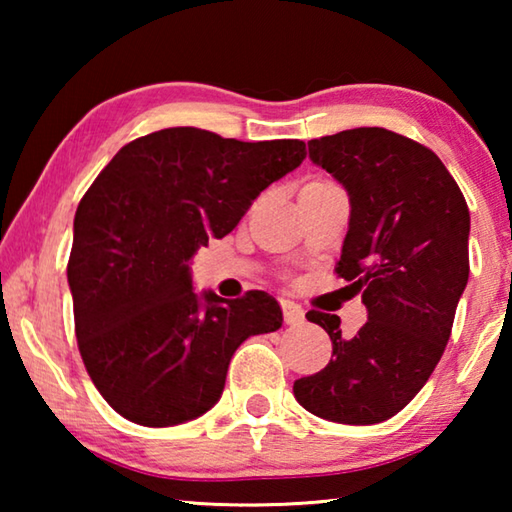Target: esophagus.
Masks as SVG:
<instances>
[{
  "instance_id": "esophagus-1",
  "label": "esophagus",
  "mask_w": 512,
  "mask_h": 512,
  "mask_svg": "<svg viewBox=\"0 0 512 512\" xmlns=\"http://www.w3.org/2000/svg\"><path fill=\"white\" fill-rule=\"evenodd\" d=\"M282 311H284V323L289 325H298L305 320V309L293 300H282Z\"/></svg>"
}]
</instances>
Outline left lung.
Wrapping results in <instances>:
<instances>
[{
	"instance_id": "8db88e82",
	"label": "left lung",
	"mask_w": 512,
	"mask_h": 512,
	"mask_svg": "<svg viewBox=\"0 0 512 512\" xmlns=\"http://www.w3.org/2000/svg\"><path fill=\"white\" fill-rule=\"evenodd\" d=\"M309 158L350 196L336 273L361 291L368 323L343 336L339 316L311 309L307 320L329 334L332 359L296 379L293 395L323 420L384 422L443 357L470 275V210L436 153L386 128L311 140Z\"/></svg>"
}]
</instances>
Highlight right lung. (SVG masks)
<instances>
[{
  "label": "right lung",
  "mask_w": 512,
  "mask_h": 512,
  "mask_svg": "<svg viewBox=\"0 0 512 512\" xmlns=\"http://www.w3.org/2000/svg\"><path fill=\"white\" fill-rule=\"evenodd\" d=\"M305 158L300 140L164 128L119 149L83 196L67 264L76 339L97 391L126 420L173 427L210 411L239 345L280 329L266 291L196 293L189 264Z\"/></svg>",
  "instance_id": "add662e5"
}]
</instances>
